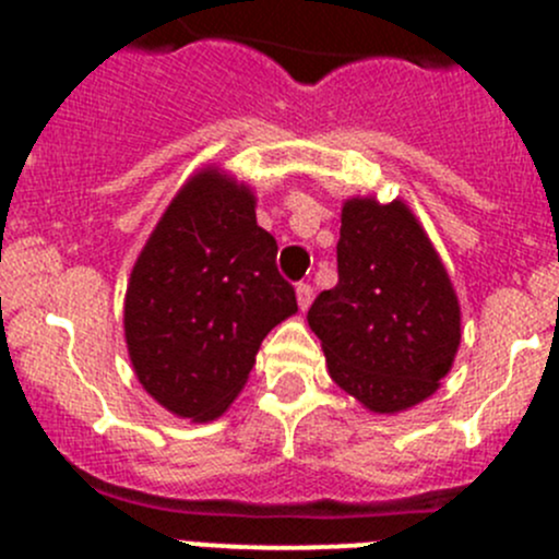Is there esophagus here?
<instances>
[{
	"label": "esophagus",
	"mask_w": 559,
	"mask_h": 559,
	"mask_svg": "<svg viewBox=\"0 0 559 559\" xmlns=\"http://www.w3.org/2000/svg\"><path fill=\"white\" fill-rule=\"evenodd\" d=\"M313 300V286L306 284V281H300L297 284V306H300V311H306L308 306H311Z\"/></svg>",
	"instance_id": "obj_1"
}]
</instances>
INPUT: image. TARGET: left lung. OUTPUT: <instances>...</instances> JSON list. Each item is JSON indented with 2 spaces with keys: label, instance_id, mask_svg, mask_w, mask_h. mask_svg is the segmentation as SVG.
Returning a JSON list of instances; mask_svg holds the SVG:
<instances>
[{
  "label": "left lung",
  "instance_id": "obj_1",
  "mask_svg": "<svg viewBox=\"0 0 559 559\" xmlns=\"http://www.w3.org/2000/svg\"><path fill=\"white\" fill-rule=\"evenodd\" d=\"M326 370L376 414L421 403L452 370L460 302L441 257L400 200L343 205L337 284L308 311Z\"/></svg>",
  "mask_w": 559,
  "mask_h": 559
}]
</instances>
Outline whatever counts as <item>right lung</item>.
<instances>
[{
    "instance_id": "right-lung-1",
    "label": "right lung",
    "mask_w": 559,
    "mask_h": 559,
    "mask_svg": "<svg viewBox=\"0 0 559 559\" xmlns=\"http://www.w3.org/2000/svg\"><path fill=\"white\" fill-rule=\"evenodd\" d=\"M253 205V191L222 170L191 175L132 267L123 335L134 376L183 419L222 416L264 335L297 313Z\"/></svg>"
}]
</instances>
